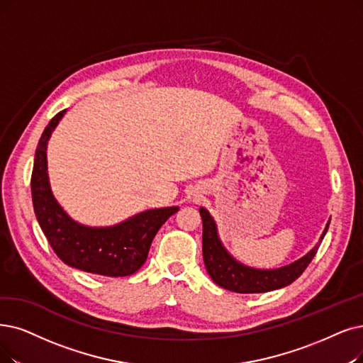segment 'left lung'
Listing matches in <instances>:
<instances>
[{"instance_id": "1", "label": "left lung", "mask_w": 363, "mask_h": 363, "mask_svg": "<svg viewBox=\"0 0 363 363\" xmlns=\"http://www.w3.org/2000/svg\"><path fill=\"white\" fill-rule=\"evenodd\" d=\"M199 213L202 217V257L210 277L216 284L237 294H262L294 283L310 265L330 223L328 222L315 247L296 262L279 269H255L237 262L223 249L213 217L206 208H199Z\"/></svg>"}]
</instances>
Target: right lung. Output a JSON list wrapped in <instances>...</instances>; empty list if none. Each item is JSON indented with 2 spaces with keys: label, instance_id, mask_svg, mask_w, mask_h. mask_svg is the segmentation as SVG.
<instances>
[{
  "label": "right lung",
  "instance_id": "1",
  "mask_svg": "<svg viewBox=\"0 0 363 363\" xmlns=\"http://www.w3.org/2000/svg\"><path fill=\"white\" fill-rule=\"evenodd\" d=\"M64 113L60 111L49 122L35 150L31 195L40 228L64 264L106 277L131 275L146 262L159 228L179 207L143 211L110 228H88L72 220L52 195L46 161L48 141Z\"/></svg>",
  "mask_w": 363,
  "mask_h": 363
}]
</instances>
